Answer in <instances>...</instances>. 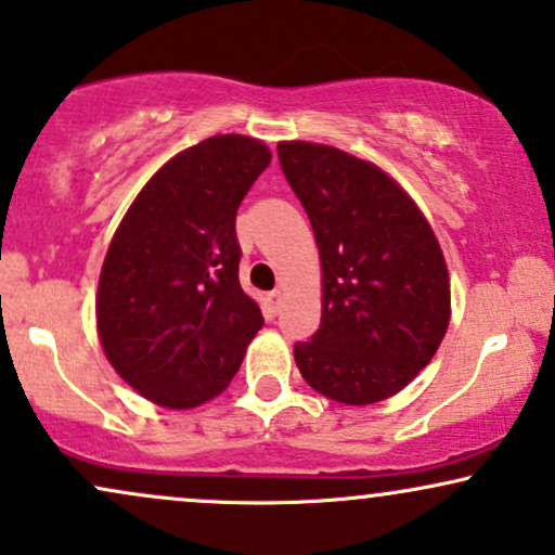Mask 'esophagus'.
I'll list each match as a JSON object with an SVG mask.
<instances>
[{"instance_id": "1", "label": "esophagus", "mask_w": 555, "mask_h": 555, "mask_svg": "<svg viewBox=\"0 0 555 555\" xmlns=\"http://www.w3.org/2000/svg\"><path fill=\"white\" fill-rule=\"evenodd\" d=\"M266 307H269V312L276 315V312L282 310V292H269V295H266Z\"/></svg>"}]
</instances>
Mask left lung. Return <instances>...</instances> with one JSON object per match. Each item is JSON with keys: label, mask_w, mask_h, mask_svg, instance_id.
<instances>
[{"label": "left lung", "mask_w": 555, "mask_h": 555, "mask_svg": "<svg viewBox=\"0 0 555 555\" xmlns=\"http://www.w3.org/2000/svg\"><path fill=\"white\" fill-rule=\"evenodd\" d=\"M323 263V318L295 344L307 385L346 405L403 390L442 344L450 276L429 222L390 176L336 146L279 144Z\"/></svg>", "instance_id": "1"}]
</instances>
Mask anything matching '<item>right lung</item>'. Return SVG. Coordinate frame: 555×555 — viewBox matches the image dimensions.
Listing matches in <instances>:
<instances>
[{
    "label": "right lung",
    "instance_id": "1",
    "mask_svg": "<svg viewBox=\"0 0 555 555\" xmlns=\"http://www.w3.org/2000/svg\"><path fill=\"white\" fill-rule=\"evenodd\" d=\"M269 163L258 139H204L150 178L113 235L98 333L118 375L152 403L193 409L219 396L263 328L240 286L235 217Z\"/></svg>",
    "mask_w": 555,
    "mask_h": 555
}]
</instances>
